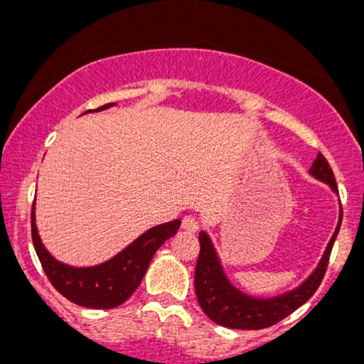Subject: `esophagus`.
I'll return each mask as SVG.
<instances>
[{"mask_svg": "<svg viewBox=\"0 0 364 364\" xmlns=\"http://www.w3.org/2000/svg\"><path fill=\"white\" fill-rule=\"evenodd\" d=\"M181 228L188 232H196V231H198L200 225H198V220H196L195 217L185 215V217H183V220H181Z\"/></svg>", "mask_w": 364, "mask_h": 364, "instance_id": "esophagus-1", "label": "esophagus"}]
</instances>
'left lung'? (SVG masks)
<instances>
[{
    "mask_svg": "<svg viewBox=\"0 0 364 364\" xmlns=\"http://www.w3.org/2000/svg\"><path fill=\"white\" fill-rule=\"evenodd\" d=\"M310 174L318 181L327 183L330 190L337 193V183L336 178H333L332 168H330L327 159L321 154H318L313 161ZM341 223L342 208L336 231L330 237L318 265L308 275L306 281H303L294 289L277 296H270V298H255V296H250L237 289L225 275L224 267L220 263L214 245H212L210 236L205 231H200V255L195 267V292L202 310L215 323L228 328L240 330L267 328L286 318L287 315H291L292 311L298 310L301 304L306 303L315 294V291L318 289L325 270H327L333 241L339 235Z\"/></svg>",
    "mask_w": 364,
    "mask_h": 364,
    "instance_id": "left-lung-1",
    "label": "left lung"
}]
</instances>
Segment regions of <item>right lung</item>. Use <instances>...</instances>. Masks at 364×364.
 Segmentation results:
<instances>
[{
  "instance_id": "1",
  "label": "right lung",
  "mask_w": 364,
  "mask_h": 364,
  "mask_svg": "<svg viewBox=\"0 0 364 364\" xmlns=\"http://www.w3.org/2000/svg\"><path fill=\"white\" fill-rule=\"evenodd\" d=\"M116 106L106 104L94 111H104ZM90 112V111H87ZM32 243L39 257L46 275L66 299L85 308L107 310L124 303L140 286L141 279L149 269L154 253L164 245L171 236L176 235L181 220L159 224L132 241L127 248L109 260L92 267H72L53 257L41 241L36 225V207H32Z\"/></svg>"
}]
</instances>
